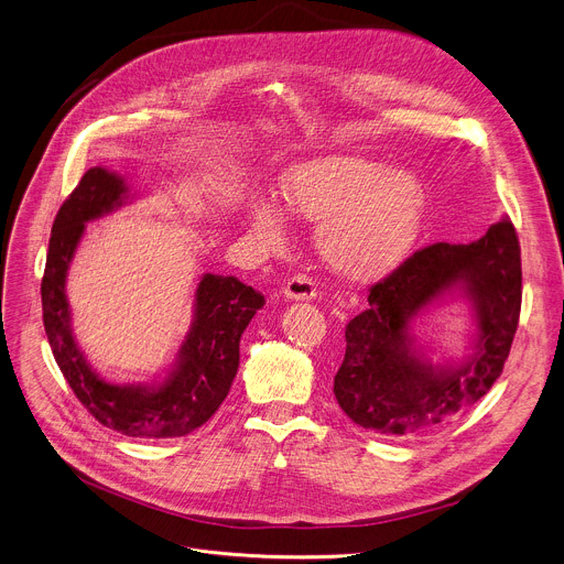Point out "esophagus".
<instances>
[{"instance_id":"obj_1","label":"esophagus","mask_w":564,"mask_h":564,"mask_svg":"<svg viewBox=\"0 0 564 564\" xmlns=\"http://www.w3.org/2000/svg\"><path fill=\"white\" fill-rule=\"evenodd\" d=\"M283 294L292 301H307L316 296V285L307 274H294L292 279H288Z\"/></svg>"}]
</instances>
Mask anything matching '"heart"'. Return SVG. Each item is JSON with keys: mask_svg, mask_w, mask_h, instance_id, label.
I'll use <instances>...</instances> for the list:
<instances>
[{"mask_svg": "<svg viewBox=\"0 0 564 564\" xmlns=\"http://www.w3.org/2000/svg\"><path fill=\"white\" fill-rule=\"evenodd\" d=\"M281 200L290 216L318 223V254L350 281H377L404 261L426 207L422 183L411 172L355 155L292 167L281 181ZM250 223L268 246H283L288 218L279 205L254 203Z\"/></svg>", "mask_w": 564, "mask_h": 564, "instance_id": "heart-1", "label": "heart"}]
</instances>
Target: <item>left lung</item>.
Returning a JSON list of instances; mask_svg holds the SVG:
<instances>
[{"instance_id":"left-lung-1","label":"left lung","mask_w":564,"mask_h":564,"mask_svg":"<svg viewBox=\"0 0 564 564\" xmlns=\"http://www.w3.org/2000/svg\"><path fill=\"white\" fill-rule=\"evenodd\" d=\"M451 291H462L474 305V352L462 365L433 367L414 348L410 324ZM520 305V243L509 218L468 246L417 250L370 288L368 310L346 326V355L335 375L339 406L355 424L383 435L448 424L502 375Z\"/></svg>"}]
</instances>
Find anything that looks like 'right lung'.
<instances>
[{
	"label": "right lung",
	"mask_w": 564,
	"mask_h": 564,
	"mask_svg": "<svg viewBox=\"0 0 564 564\" xmlns=\"http://www.w3.org/2000/svg\"><path fill=\"white\" fill-rule=\"evenodd\" d=\"M122 176L91 167L62 203L48 240L42 279L44 330L75 397L102 426L127 437L167 440L200 429L223 404L238 370V344L265 296L236 276L205 274L196 288L194 321L172 372L158 386L107 383L79 352L70 333L66 272L85 234L129 196Z\"/></svg>",
	"instance_id": "right-lung-1"
}]
</instances>
